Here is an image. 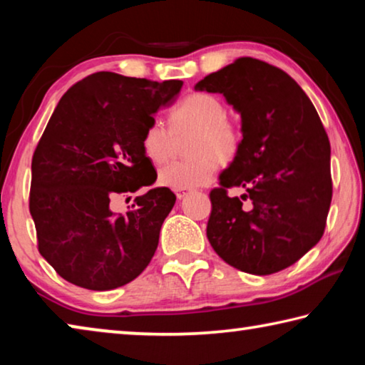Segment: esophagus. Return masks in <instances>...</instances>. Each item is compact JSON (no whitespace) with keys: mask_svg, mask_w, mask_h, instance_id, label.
Here are the masks:
<instances>
[{"mask_svg":"<svg viewBox=\"0 0 365 365\" xmlns=\"http://www.w3.org/2000/svg\"><path fill=\"white\" fill-rule=\"evenodd\" d=\"M190 193V190H175V196L177 200H183L185 196H187Z\"/></svg>","mask_w":365,"mask_h":365,"instance_id":"obj_1","label":"esophagus"}]
</instances>
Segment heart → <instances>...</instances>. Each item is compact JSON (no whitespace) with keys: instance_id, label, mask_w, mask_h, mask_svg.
<instances>
[{"instance_id":"obj_1","label":"heart","mask_w":365,"mask_h":365,"mask_svg":"<svg viewBox=\"0 0 365 365\" xmlns=\"http://www.w3.org/2000/svg\"><path fill=\"white\" fill-rule=\"evenodd\" d=\"M170 131L175 137L193 132L188 143L190 160L170 163L159 170V183L172 190H190L209 183L220 160H230L240 150L238 127L227 119V108L211 93H193L170 110ZM174 138L159 120L151 122L141 135V151L153 164L172 156Z\"/></svg>"}]
</instances>
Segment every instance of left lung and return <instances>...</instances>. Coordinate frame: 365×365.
Returning <instances> with one entry per match:
<instances>
[{
    "label": "left lung",
    "instance_id": "1",
    "mask_svg": "<svg viewBox=\"0 0 365 365\" xmlns=\"http://www.w3.org/2000/svg\"><path fill=\"white\" fill-rule=\"evenodd\" d=\"M195 90L220 93L242 117L240 150L209 195V243L248 274L289 267L322 238L331 202L330 143L316 108L288 73L252 58ZM228 187L244 195L230 198Z\"/></svg>",
    "mask_w": 365,
    "mask_h": 365
}]
</instances>
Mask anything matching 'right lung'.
<instances>
[{
    "mask_svg": "<svg viewBox=\"0 0 365 365\" xmlns=\"http://www.w3.org/2000/svg\"><path fill=\"white\" fill-rule=\"evenodd\" d=\"M182 85L96 72L61 98L34 153L30 214L40 255L64 280L106 292L150 264L175 195L153 188L125 214L109 202L156 182L141 135Z\"/></svg>",
    "mask_w": 365,
    "mask_h": 365,
    "instance_id": "add662e5",
    "label": "right lung"
}]
</instances>
